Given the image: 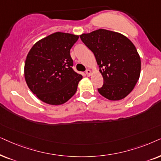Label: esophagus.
Segmentation results:
<instances>
[{
    "label": "esophagus",
    "mask_w": 161,
    "mask_h": 161,
    "mask_svg": "<svg viewBox=\"0 0 161 161\" xmlns=\"http://www.w3.org/2000/svg\"><path fill=\"white\" fill-rule=\"evenodd\" d=\"M86 74H87V76H91V74H92V71H91V70L87 69V70H86Z\"/></svg>",
    "instance_id": "esophagus-1"
}]
</instances>
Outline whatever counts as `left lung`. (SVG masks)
I'll use <instances>...</instances> for the list:
<instances>
[{
  "label": "left lung",
  "instance_id": "left-lung-1",
  "mask_svg": "<svg viewBox=\"0 0 161 161\" xmlns=\"http://www.w3.org/2000/svg\"><path fill=\"white\" fill-rule=\"evenodd\" d=\"M79 37L101 68L104 85L98 93L110 101L129 95L139 79L141 68L140 56L131 40L119 32L103 29Z\"/></svg>",
  "mask_w": 161,
  "mask_h": 161
}]
</instances>
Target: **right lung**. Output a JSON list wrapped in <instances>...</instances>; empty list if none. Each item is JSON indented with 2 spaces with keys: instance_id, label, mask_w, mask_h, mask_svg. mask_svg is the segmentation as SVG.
<instances>
[{
  "instance_id": "1",
  "label": "right lung",
  "mask_w": 161,
  "mask_h": 161,
  "mask_svg": "<svg viewBox=\"0 0 161 161\" xmlns=\"http://www.w3.org/2000/svg\"><path fill=\"white\" fill-rule=\"evenodd\" d=\"M78 39L79 35L55 32L37 41L28 53L25 82L42 102L60 105L76 93L82 76L73 70L70 50Z\"/></svg>"
}]
</instances>
